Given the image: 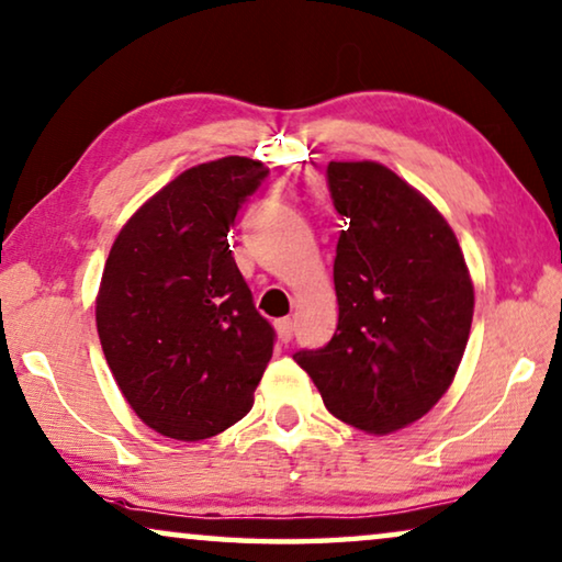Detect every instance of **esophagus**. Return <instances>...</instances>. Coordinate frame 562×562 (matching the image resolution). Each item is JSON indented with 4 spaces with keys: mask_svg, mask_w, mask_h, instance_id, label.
<instances>
[{
    "mask_svg": "<svg viewBox=\"0 0 562 562\" xmlns=\"http://www.w3.org/2000/svg\"><path fill=\"white\" fill-rule=\"evenodd\" d=\"M276 335H279L281 341L294 339V322H291V319H279V322H276Z\"/></svg>",
    "mask_w": 562,
    "mask_h": 562,
    "instance_id": "1",
    "label": "esophagus"
}]
</instances>
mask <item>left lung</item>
Here are the masks:
<instances>
[{
  "label": "left lung",
  "mask_w": 562,
  "mask_h": 562,
  "mask_svg": "<svg viewBox=\"0 0 562 562\" xmlns=\"http://www.w3.org/2000/svg\"><path fill=\"white\" fill-rule=\"evenodd\" d=\"M345 217L337 240L339 322L294 360L331 416L390 434L426 416L457 375L474 316L459 240L418 190L378 161H329Z\"/></svg>",
  "instance_id": "left-lung-1"
}]
</instances>
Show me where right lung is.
<instances>
[{
  "instance_id": "add662e5",
  "label": "right lung",
  "mask_w": 562,
  "mask_h": 562,
  "mask_svg": "<svg viewBox=\"0 0 562 562\" xmlns=\"http://www.w3.org/2000/svg\"><path fill=\"white\" fill-rule=\"evenodd\" d=\"M266 175L248 157L187 169L111 246L95 299L105 362L136 416L167 438L202 441L254 408L276 331L227 233Z\"/></svg>"
}]
</instances>
